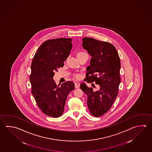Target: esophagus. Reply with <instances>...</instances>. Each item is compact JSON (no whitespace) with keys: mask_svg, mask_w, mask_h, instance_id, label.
<instances>
[{"mask_svg":"<svg viewBox=\"0 0 152 152\" xmlns=\"http://www.w3.org/2000/svg\"><path fill=\"white\" fill-rule=\"evenodd\" d=\"M80 86V83H78V82H76L75 83V87L77 88H79V87Z\"/></svg>","mask_w":152,"mask_h":152,"instance_id":"34e87169","label":"esophagus"}]
</instances>
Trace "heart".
<instances>
[{"label": "heart", "mask_w": 152, "mask_h": 152, "mask_svg": "<svg viewBox=\"0 0 152 152\" xmlns=\"http://www.w3.org/2000/svg\"><path fill=\"white\" fill-rule=\"evenodd\" d=\"M85 53H85V52H83V51H80V52H78V53H77V57H80V56L83 55V54H85ZM75 77H77V78H79L80 77V75H75Z\"/></svg>", "instance_id": "b5f03b06"}]
</instances>
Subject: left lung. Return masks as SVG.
Returning a JSON list of instances; mask_svg holds the SVG:
<instances>
[{
  "label": "left lung",
  "mask_w": 152,
  "mask_h": 152,
  "mask_svg": "<svg viewBox=\"0 0 152 152\" xmlns=\"http://www.w3.org/2000/svg\"><path fill=\"white\" fill-rule=\"evenodd\" d=\"M83 46L92 57L90 65L87 67L84 81L95 83L99 86L95 91L81 83L80 88L88 96L87 105L90 113L95 117H100L110 109L118 93L120 58L115 47L108 42L84 37ZM93 85L96 88L93 83Z\"/></svg>",
  "instance_id": "8db88e82"
}]
</instances>
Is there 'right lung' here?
<instances>
[{
    "mask_svg": "<svg viewBox=\"0 0 152 152\" xmlns=\"http://www.w3.org/2000/svg\"><path fill=\"white\" fill-rule=\"evenodd\" d=\"M72 40L59 38L44 42L37 50L31 64V93L42 111L54 118L63 113L67 97L75 89L72 81L60 86L53 80L54 72L63 67L64 61L69 55Z\"/></svg>",
    "mask_w": 152,
    "mask_h": 152,
    "instance_id": "1",
    "label": "right lung"
}]
</instances>
